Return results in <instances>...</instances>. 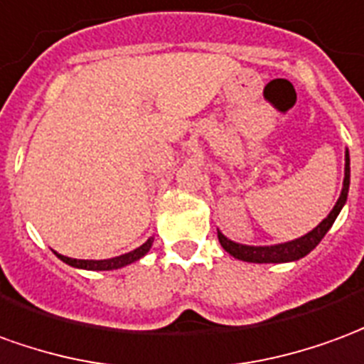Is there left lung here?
I'll return each mask as SVG.
<instances>
[{
    "label": "left lung",
    "instance_id": "1",
    "mask_svg": "<svg viewBox=\"0 0 364 364\" xmlns=\"http://www.w3.org/2000/svg\"><path fill=\"white\" fill-rule=\"evenodd\" d=\"M349 153L345 156V180H343V190L339 200L335 203V208L331 210V213L327 215L318 228L311 229L308 235L300 237L296 241H290V243L282 245H272V247H249V245H239L229 241L228 237L221 235L218 231L219 243L221 247L233 255L235 259L247 260V262H290V260H298L301 257H306L311 249H316V245L326 237V233L329 231V228L333 225L335 218L339 215V211L347 202V192H349Z\"/></svg>",
    "mask_w": 364,
    "mask_h": 364
}]
</instances>
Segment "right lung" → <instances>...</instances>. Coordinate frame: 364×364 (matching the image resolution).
<instances>
[{
  "label": "right lung",
  "mask_w": 364,
  "mask_h": 364,
  "mask_svg": "<svg viewBox=\"0 0 364 364\" xmlns=\"http://www.w3.org/2000/svg\"><path fill=\"white\" fill-rule=\"evenodd\" d=\"M153 245V239H149L146 243H143L139 249L135 251L127 252V255H121V257H115V259H105V260H80V259H70V257H64V255H58V259L64 260L66 264L70 267H76V269H86V270H113V269H121L125 264H131L139 260L143 255L149 252Z\"/></svg>",
  "instance_id": "1"
}]
</instances>
